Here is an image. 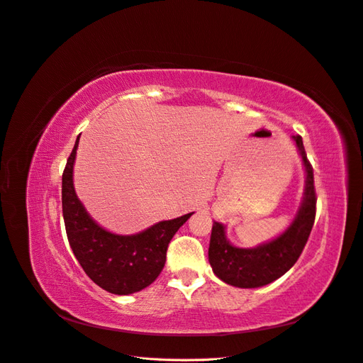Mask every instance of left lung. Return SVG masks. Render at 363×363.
<instances>
[{
    "label": "left lung",
    "mask_w": 363,
    "mask_h": 363,
    "mask_svg": "<svg viewBox=\"0 0 363 363\" xmlns=\"http://www.w3.org/2000/svg\"><path fill=\"white\" fill-rule=\"evenodd\" d=\"M306 169L305 197L291 226L276 240L255 249H240L225 235L223 225L214 221L208 258L213 272L223 282L238 288H258L274 282L297 262L305 249L317 214L313 169L308 160L301 135H292Z\"/></svg>",
    "instance_id": "obj_1"
}]
</instances>
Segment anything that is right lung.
<instances>
[{
  "label": "right lung",
  "mask_w": 363,
  "mask_h": 363,
  "mask_svg": "<svg viewBox=\"0 0 363 363\" xmlns=\"http://www.w3.org/2000/svg\"><path fill=\"white\" fill-rule=\"evenodd\" d=\"M67 158L62 178V206L69 244L86 274L102 289L128 296L149 286L166 264L169 242L190 214L160 221L135 235H116L98 226L74 190L72 172L78 147Z\"/></svg>",
  "instance_id": "right-lung-1"
}]
</instances>
